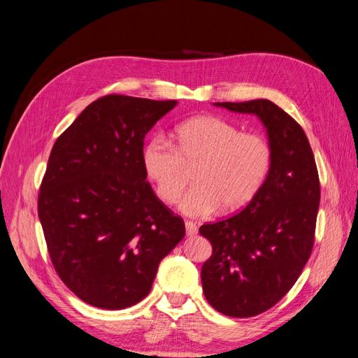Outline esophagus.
<instances>
[{"label": "esophagus", "instance_id": "34e87169", "mask_svg": "<svg viewBox=\"0 0 358 358\" xmlns=\"http://www.w3.org/2000/svg\"><path fill=\"white\" fill-rule=\"evenodd\" d=\"M185 227H186V234H187L189 237H192V236H196V233H198V228H196L195 222L186 221V222H185Z\"/></svg>", "mask_w": 358, "mask_h": 358}]
</instances>
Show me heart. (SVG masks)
<instances>
[{"mask_svg":"<svg viewBox=\"0 0 358 358\" xmlns=\"http://www.w3.org/2000/svg\"><path fill=\"white\" fill-rule=\"evenodd\" d=\"M264 136L241 131L219 116H196L173 128L172 143L155 136L143 146L142 164L164 204H176L194 169V187L181 201L189 216H208L221 207L234 212L259 194L272 168Z\"/></svg>","mask_w":358,"mask_h":358,"instance_id":"obj_1","label":"heart"}]
</instances>
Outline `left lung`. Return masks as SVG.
I'll use <instances>...</instances> for the list:
<instances>
[{
  "instance_id": "left-lung-1",
  "label": "left lung",
  "mask_w": 358,
  "mask_h": 358,
  "mask_svg": "<svg viewBox=\"0 0 358 358\" xmlns=\"http://www.w3.org/2000/svg\"><path fill=\"white\" fill-rule=\"evenodd\" d=\"M216 106L257 115L272 146V168L259 194L239 213L199 227L213 248L201 269L206 299L225 316L251 317L277 304L310 259L319 173L304 130L272 101Z\"/></svg>"
}]
</instances>
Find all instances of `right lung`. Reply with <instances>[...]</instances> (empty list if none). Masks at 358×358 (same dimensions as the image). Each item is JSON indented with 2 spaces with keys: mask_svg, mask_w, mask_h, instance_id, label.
<instances>
[{
  "mask_svg": "<svg viewBox=\"0 0 358 358\" xmlns=\"http://www.w3.org/2000/svg\"><path fill=\"white\" fill-rule=\"evenodd\" d=\"M176 99L106 95L54 143L38 215L52 266L87 304L121 310L148 295L185 222L155 196L143 139Z\"/></svg>",
  "mask_w": 358,
  "mask_h": 358,
  "instance_id": "1",
  "label": "right lung"
}]
</instances>
